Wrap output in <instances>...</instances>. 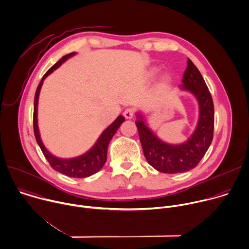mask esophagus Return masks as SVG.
Wrapping results in <instances>:
<instances>
[{"instance_id":"34e87169","label":"esophagus","mask_w":249,"mask_h":249,"mask_svg":"<svg viewBox=\"0 0 249 249\" xmlns=\"http://www.w3.org/2000/svg\"><path fill=\"white\" fill-rule=\"evenodd\" d=\"M124 116H125V118H127V119H131V118H133L134 117V114H135V111H134V109H132V108H126L125 110H124Z\"/></svg>"}]
</instances>
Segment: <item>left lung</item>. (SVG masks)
<instances>
[{"label":"left lung","instance_id":"8db88e82","mask_svg":"<svg viewBox=\"0 0 249 249\" xmlns=\"http://www.w3.org/2000/svg\"><path fill=\"white\" fill-rule=\"evenodd\" d=\"M182 82L180 87L192 93L199 106L197 126L187 142L171 144L161 141L147 127L140 113L137 114L138 119L135 122L145 159L154 169L162 173H183L195 168L209 148L213 139V100L202 75L190 58Z\"/></svg>","mask_w":249,"mask_h":249}]
</instances>
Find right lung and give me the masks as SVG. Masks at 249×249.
Instances as JSON below:
<instances>
[{"mask_svg": "<svg viewBox=\"0 0 249 249\" xmlns=\"http://www.w3.org/2000/svg\"><path fill=\"white\" fill-rule=\"evenodd\" d=\"M75 53H68L64 56H62L55 64H53L43 76L40 84L37 87L36 93H35V99H34V113H33V127H34V135L36 138V141L45 155L46 159L50 163L53 169L55 171L68 176L72 178H86L90 177L97 172H99L103 166L105 165L107 157V147L110 140L115 135L116 131L120 127V125L125 121V118L122 115H119L112 124H110L100 136L94 146L88 150L86 153L82 154L80 156L69 158V159H62L58 158L54 155H53L43 144V142L40 137L39 128H38V119H37V113H38V100L40 95V90L42 87V84L44 80L57 67H59L67 58L73 56Z\"/></svg>", "mask_w": 249, "mask_h": 249, "instance_id": "1", "label": "right lung"}]
</instances>
